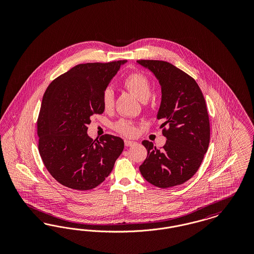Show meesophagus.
I'll use <instances>...</instances> for the list:
<instances>
[{"mask_svg": "<svg viewBox=\"0 0 254 254\" xmlns=\"http://www.w3.org/2000/svg\"><path fill=\"white\" fill-rule=\"evenodd\" d=\"M136 143L133 141H129V140H125V145L126 146H131V145H135Z\"/></svg>", "mask_w": 254, "mask_h": 254, "instance_id": "esophagus-1", "label": "esophagus"}]
</instances>
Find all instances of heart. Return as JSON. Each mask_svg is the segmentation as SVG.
I'll use <instances>...</instances> for the list:
<instances>
[{"label": "heart", "instance_id": "obj_1", "mask_svg": "<svg viewBox=\"0 0 254 254\" xmlns=\"http://www.w3.org/2000/svg\"><path fill=\"white\" fill-rule=\"evenodd\" d=\"M124 86L141 101H146L151 94V81L142 72L130 73L123 81ZM102 105L106 111L113 109L114 106V92L108 87L104 90L102 95ZM113 129L127 137H132L137 133L135 123L126 119H120L112 126Z\"/></svg>", "mask_w": 254, "mask_h": 254}]
</instances>
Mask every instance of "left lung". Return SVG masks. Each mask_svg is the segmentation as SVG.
<instances>
[{
    "label": "left lung",
    "instance_id": "1",
    "mask_svg": "<svg viewBox=\"0 0 254 254\" xmlns=\"http://www.w3.org/2000/svg\"><path fill=\"white\" fill-rule=\"evenodd\" d=\"M154 73L162 88L157 119L162 121L166 144L159 149L142 144L147 156L140 172L153 186L168 189L190 180L200 168L210 139L204 95L193 78L165 61L138 60Z\"/></svg>",
    "mask_w": 254,
    "mask_h": 254
}]
</instances>
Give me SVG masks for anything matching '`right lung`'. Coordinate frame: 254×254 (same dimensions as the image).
Here are the masks:
<instances>
[{"mask_svg":"<svg viewBox=\"0 0 254 254\" xmlns=\"http://www.w3.org/2000/svg\"><path fill=\"white\" fill-rule=\"evenodd\" d=\"M127 61L77 64L48 86L37 120L38 149L45 167L61 185L76 190L96 188L121 155L124 141L110 134L87 135L90 116L102 114V95Z\"/></svg>","mask_w":254,"mask_h":254,"instance_id":"right-lung-1","label":"right lung"}]
</instances>
